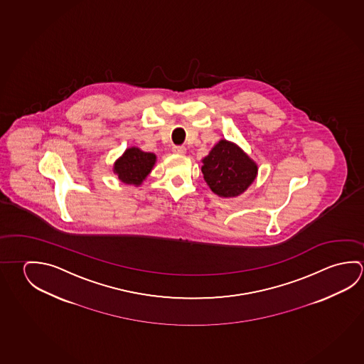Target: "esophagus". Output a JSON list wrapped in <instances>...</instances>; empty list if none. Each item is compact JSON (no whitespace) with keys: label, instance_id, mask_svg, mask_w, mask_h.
Instances as JSON below:
<instances>
[{"label":"esophagus","instance_id":"1","mask_svg":"<svg viewBox=\"0 0 364 364\" xmlns=\"http://www.w3.org/2000/svg\"><path fill=\"white\" fill-rule=\"evenodd\" d=\"M173 151L175 154H183L186 152V148H185L184 146H173Z\"/></svg>","mask_w":364,"mask_h":364}]
</instances>
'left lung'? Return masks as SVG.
Masks as SVG:
<instances>
[{"label":"left lung","instance_id":"left-lung-1","mask_svg":"<svg viewBox=\"0 0 364 364\" xmlns=\"http://www.w3.org/2000/svg\"><path fill=\"white\" fill-rule=\"evenodd\" d=\"M257 165L242 149L230 141H220L203 160L204 180L220 197L242 194L257 176Z\"/></svg>","mask_w":364,"mask_h":364}]
</instances>
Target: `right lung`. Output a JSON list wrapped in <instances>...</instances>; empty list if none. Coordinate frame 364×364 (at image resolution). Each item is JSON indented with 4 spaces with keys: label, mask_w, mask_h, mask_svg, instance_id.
I'll use <instances>...</instances> for the list:
<instances>
[{
    "label": "right lung",
    "mask_w": 364,
    "mask_h": 364,
    "mask_svg": "<svg viewBox=\"0 0 364 364\" xmlns=\"http://www.w3.org/2000/svg\"><path fill=\"white\" fill-rule=\"evenodd\" d=\"M156 162V156L141 152L138 148H129L119 160L116 161L115 173L125 184H141L147 178Z\"/></svg>",
    "instance_id": "obj_1"
}]
</instances>
